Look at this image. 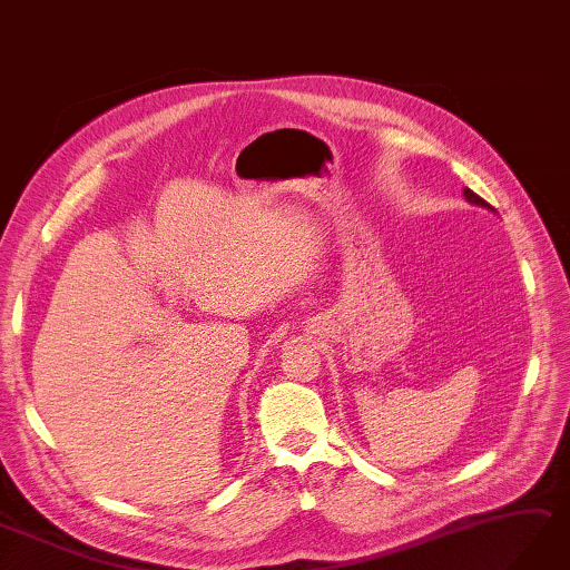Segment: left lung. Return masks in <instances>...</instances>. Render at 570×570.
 <instances>
[{
  "label": "left lung",
  "instance_id": "left-lung-1",
  "mask_svg": "<svg viewBox=\"0 0 570 570\" xmlns=\"http://www.w3.org/2000/svg\"><path fill=\"white\" fill-rule=\"evenodd\" d=\"M463 196H465V202H470V204H474V206H482V208H487V210H494V208H491V206L484 202V198H480V196H476V194L470 191V189H463Z\"/></svg>",
  "mask_w": 570,
  "mask_h": 570
}]
</instances>
